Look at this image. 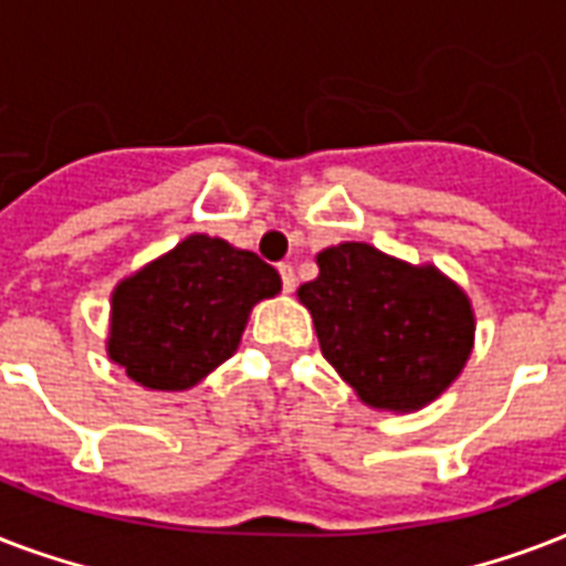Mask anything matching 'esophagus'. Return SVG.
<instances>
[{
    "label": "esophagus",
    "mask_w": 566,
    "mask_h": 566,
    "mask_svg": "<svg viewBox=\"0 0 566 566\" xmlns=\"http://www.w3.org/2000/svg\"><path fill=\"white\" fill-rule=\"evenodd\" d=\"M280 280H283V292H295V269H292V262H280Z\"/></svg>",
    "instance_id": "34e87169"
}]
</instances>
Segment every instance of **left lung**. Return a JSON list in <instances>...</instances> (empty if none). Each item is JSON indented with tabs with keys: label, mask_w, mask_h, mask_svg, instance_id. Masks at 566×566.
Here are the masks:
<instances>
[{
	"label": "left lung",
	"mask_w": 566,
	"mask_h": 566,
	"mask_svg": "<svg viewBox=\"0 0 566 566\" xmlns=\"http://www.w3.org/2000/svg\"><path fill=\"white\" fill-rule=\"evenodd\" d=\"M318 277L297 289L324 360L363 405L410 413L451 387L470 360L467 292L433 265H410L366 242L324 248Z\"/></svg>",
	"instance_id": "left-lung-1"
}]
</instances>
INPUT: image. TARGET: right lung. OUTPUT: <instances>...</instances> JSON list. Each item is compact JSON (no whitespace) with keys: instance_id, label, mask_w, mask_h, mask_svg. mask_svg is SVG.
Returning a JSON list of instances; mask_svg holds the SVG:
<instances>
[{"instance_id":"right-lung-1","label":"right lung","mask_w":566,"mask_h":566,"mask_svg":"<svg viewBox=\"0 0 566 566\" xmlns=\"http://www.w3.org/2000/svg\"><path fill=\"white\" fill-rule=\"evenodd\" d=\"M280 286L256 253L188 235L117 283L105 352L135 384L182 392L233 357L251 310Z\"/></svg>"}]
</instances>
